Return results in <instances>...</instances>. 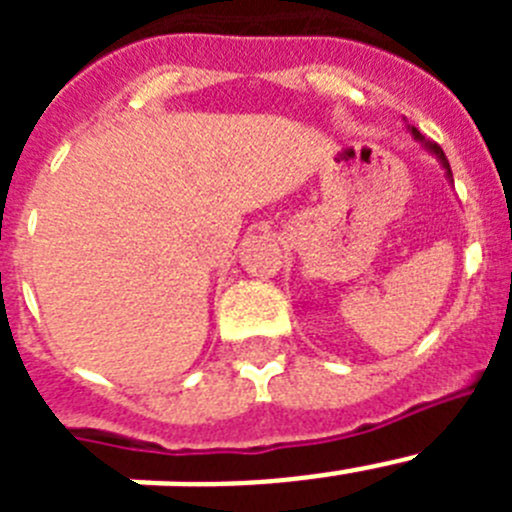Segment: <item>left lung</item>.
Listing matches in <instances>:
<instances>
[{
    "mask_svg": "<svg viewBox=\"0 0 512 512\" xmlns=\"http://www.w3.org/2000/svg\"><path fill=\"white\" fill-rule=\"evenodd\" d=\"M410 133L415 135V140H420V143H423V146H425V151H428V153H433V156H436L438 161H441V166H443V169H446V176H449V179H451V166H449V158H446V153H443V148L438 146V143H433V140H425L423 135H420L418 130H415V128H410ZM451 182H454V179H451Z\"/></svg>",
    "mask_w": 512,
    "mask_h": 512,
    "instance_id": "left-lung-1",
    "label": "left lung"
}]
</instances>
